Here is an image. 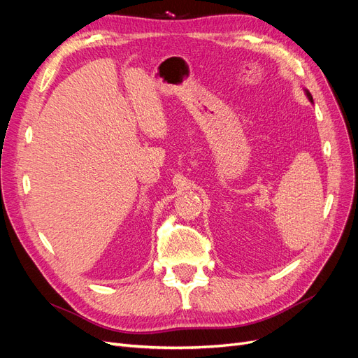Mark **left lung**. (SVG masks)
<instances>
[{"instance_id": "left-lung-1", "label": "left lung", "mask_w": 358, "mask_h": 358, "mask_svg": "<svg viewBox=\"0 0 358 358\" xmlns=\"http://www.w3.org/2000/svg\"><path fill=\"white\" fill-rule=\"evenodd\" d=\"M305 94H306V96H308V100H309L310 103H313V99H312V95H310V92H309L308 90H305Z\"/></svg>"}]
</instances>
